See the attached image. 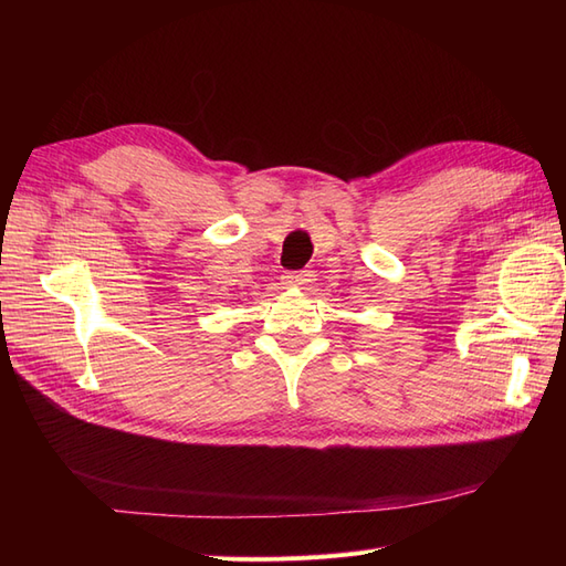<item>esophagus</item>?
<instances>
[{"label": "esophagus", "instance_id": "esophagus-1", "mask_svg": "<svg viewBox=\"0 0 566 566\" xmlns=\"http://www.w3.org/2000/svg\"><path fill=\"white\" fill-rule=\"evenodd\" d=\"M310 281H312V273H306V271L283 273V285H287V287H304Z\"/></svg>", "mask_w": 566, "mask_h": 566}]
</instances>
